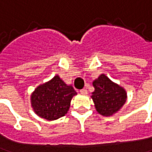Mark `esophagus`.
<instances>
[{
	"instance_id": "esophagus-1",
	"label": "esophagus",
	"mask_w": 152,
	"mask_h": 152,
	"mask_svg": "<svg viewBox=\"0 0 152 152\" xmlns=\"http://www.w3.org/2000/svg\"><path fill=\"white\" fill-rule=\"evenodd\" d=\"M80 94H82V95H86V94H87V91L86 89H81L80 90Z\"/></svg>"
}]
</instances>
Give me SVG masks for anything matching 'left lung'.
Masks as SVG:
<instances>
[{
    "label": "left lung",
    "mask_w": 152,
    "mask_h": 152,
    "mask_svg": "<svg viewBox=\"0 0 152 152\" xmlns=\"http://www.w3.org/2000/svg\"><path fill=\"white\" fill-rule=\"evenodd\" d=\"M95 88L91 98L96 109L101 115L109 116L115 113L123 106L126 99V91L112 82L105 75H101L93 81Z\"/></svg>",
    "instance_id": "obj_1"
}]
</instances>
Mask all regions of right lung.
<instances>
[{"instance_id":"1","label":"right lung","mask_w":152,"mask_h":152,"mask_svg":"<svg viewBox=\"0 0 152 152\" xmlns=\"http://www.w3.org/2000/svg\"><path fill=\"white\" fill-rule=\"evenodd\" d=\"M76 91L58 76L38 86L31 95V106L39 116L49 121L58 119L67 113Z\"/></svg>"}]
</instances>
